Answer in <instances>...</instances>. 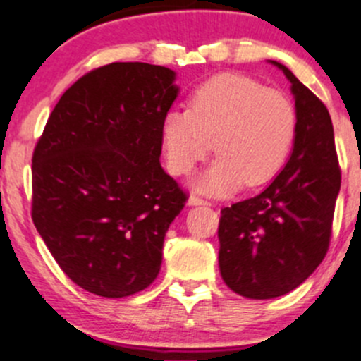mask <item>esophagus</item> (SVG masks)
Listing matches in <instances>:
<instances>
[{
    "mask_svg": "<svg viewBox=\"0 0 361 361\" xmlns=\"http://www.w3.org/2000/svg\"><path fill=\"white\" fill-rule=\"evenodd\" d=\"M187 204H188V206H211L209 202L204 201V199H201V197H195V195H190Z\"/></svg>",
    "mask_w": 361,
    "mask_h": 361,
    "instance_id": "1",
    "label": "esophagus"
}]
</instances>
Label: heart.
<instances>
[{
	"label": "heart",
	"mask_w": 361,
	"mask_h": 361,
	"mask_svg": "<svg viewBox=\"0 0 361 361\" xmlns=\"http://www.w3.org/2000/svg\"><path fill=\"white\" fill-rule=\"evenodd\" d=\"M297 133V115L285 94L239 75H218L201 83L188 110H169L160 123L164 154L173 174H188L218 155L192 187L224 197L260 187L281 171Z\"/></svg>",
	"instance_id": "obj_1"
}]
</instances>
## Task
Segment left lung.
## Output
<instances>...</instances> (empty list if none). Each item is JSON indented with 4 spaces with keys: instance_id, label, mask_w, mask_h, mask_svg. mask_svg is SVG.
<instances>
[{
    "instance_id": "1",
    "label": "left lung",
    "mask_w": 361,
    "mask_h": 361,
    "mask_svg": "<svg viewBox=\"0 0 361 361\" xmlns=\"http://www.w3.org/2000/svg\"><path fill=\"white\" fill-rule=\"evenodd\" d=\"M295 99L297 133L281 173L257 197L221 209L220 274L241 297L290 293L325 258L341 190L334 126L325 104L281 63Z\"/></svg>"
}]
</instances>
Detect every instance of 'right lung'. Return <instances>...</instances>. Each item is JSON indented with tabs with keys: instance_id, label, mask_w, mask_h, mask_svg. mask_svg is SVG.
<instances>
[{
	"instance_id": "1",
	"label": "right lung",
	"mask_w": 361,
	"mask_h": 361,
	"mask_svg": "<svg viewBox=\"0 0 361 361\" xmlns=\"http://www.w3.org/2000/svg\"><path fill=\"white\" fill-rule=\"evenodd\" d=\"M176 73L111 63L73 83L32 154V221L73 283L129 297L159 276L187 195L160 166Z\"/></svg>"
}]
</instances>
